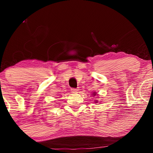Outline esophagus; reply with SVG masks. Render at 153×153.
I'll list each match as a JSON object with an SVG mask.
<instances>
[{"label": "esophagus", "instance_id": "obj_1", "mask_svg": "<svg viewBox=\"0 0 153 153\" xmlns=\"http://www.w3.org/2000/svg\"><path fill=\"white\" fill-rule=\"evenodd\" d=\"M79 91L78 88H72L71 89V91H72V93H77V91Z\"/></svg>", "mask_w": 153, "mask_h": 153}]
</instances>
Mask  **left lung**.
Masks as SVG:
<instances>
[{"instance_id": "1", "label": "left lung", "mask_w": 153, "mask_h": 153, "mask_svg": "<svg viewBox=\"0 0 153 153\" xmlns=\"http://www.w3.org/2000/svg\"><path fill=\"white\" fill-rule=\"evenodd\" d=\"M96 95V94H94V95Z\"/></svg>"}]
</instances>
